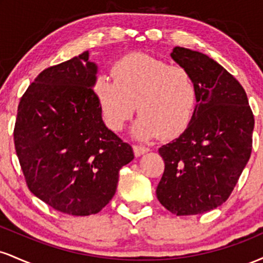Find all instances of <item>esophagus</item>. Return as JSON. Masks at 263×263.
Segmentation results:
<instances>
[{"mask_svg":"<svg viewBox=\"0 0 263 263\" xmlns=\"http://www.w3.org/2000/svg\"><path fill=\"white\" fill-rule=\"evenodd\" d=\"M148 151H149V148H147V147H144V146H137V144H135L134 146V152H135L136 157H140L142 155H144V153H147Z\"/></svg>","mask_w":263,"mask_h":263,"instance_id":"obj_1","label":"esophagus"}]
</instances>
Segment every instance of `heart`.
<instances>
[{
  "label": "heart",
  "instance_id": "obj_1",
  "mask_svg": "<svg viewBox=\"0 0 263 263\" xmlns=\"http://www.w3.org/2000/svg\"><path fill=\"white\" fill-rule=\"evenodd\" d=\"M112 77L99 75L93 84L96 100L111 129L120 131L136 105L140 117L134 135L141 140L158 135L176 137L189 125L198 90L185 68L137 53L120 59L114 65Z\"/></svg>",
  "mask_w": 263,
  "mask_h": 263
}]
</instances>
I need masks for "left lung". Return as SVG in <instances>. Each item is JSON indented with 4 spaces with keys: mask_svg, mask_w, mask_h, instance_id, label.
Segmentation results:
<instances>
[{
    "mask_svg": "<svg viewBox=\"0 0 263 263\" xmlns=\"http://www.w3.org/2000/svg\"><path fill=\"white\" fill-rule=\"evenodd\" d=\"M172 59L192 75L198 101L188 127L158 149L159 203L174 215L204 214L228 200L251 156L255 119L241 84L203 53L176 47Z\"/></svg>",
    "mask_w": 263,
    "mask_h": 263,
    "instance_id": "1",
    "label": "left lung"
}]
</instances>
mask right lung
<instances>
[{
  "instance_id": "add662e5",
  "label": "right lung",
  "mask_w": 263,
  "mask_h": 263,
  "mask_svg": "<svg viewBox=\"0 0 263 263\" xmlns=\"http://www.w3.org/2000/svg\"><path fill=\"white\" fill-rule=\"evenodd\" d=\"M89 52L45 69L21 98L14 147L27 185L60 213H99L134 151L102 121Z\"/></svg>"
}]
</instances>
